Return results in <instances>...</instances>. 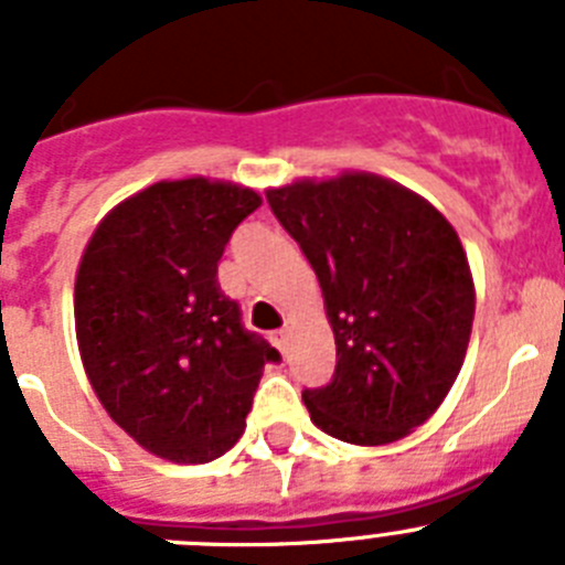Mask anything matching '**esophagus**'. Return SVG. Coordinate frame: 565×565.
Instances as JSON below:
<instances>
[{
  "label": "esophagus",
  "instance_id": "1",
  "mask_svg": "<svg viewBox=\"0 0 565 565\" xmlns=\"http://www.w3.org/2000/svg\"><path fill=\"white\" fill-rule=\"evenodd\" d=\"M271 342L277 344L279 351L286 353V344H288V331H286V328H279V331H274L271 333Z\"/></svg>",
  "mask_w": 565,
  "mask_h": 565
}]
</instances>
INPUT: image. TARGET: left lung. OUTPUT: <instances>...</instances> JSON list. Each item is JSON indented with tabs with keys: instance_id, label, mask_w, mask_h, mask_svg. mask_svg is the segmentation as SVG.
<instances>
[{
	"instance_id": "left-lung-1",
	"label": "left lung",
	"mask_w": 565,
	"mask_h": 565,
	"mask_svg": "<svg viewBox=\"0 0 565 565\" xmlns=\"http://www.w3.org/2000/svg\"><path fill=\"white\" fill-rule=\"evenodd\" d=\"M299 243L337 339L331 384L302 393L328 436L382 447L411 436L467 356L476 286L450 221L396 181L342 172L268 189Z\"/></svg>"
}]
</instances>
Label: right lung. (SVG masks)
<instances>
[{
    "instance_id": "right-lung-1",
    "label": "right lung",
    "mask_w": 565,
    "mask_h": 565,
    "mask_svg": "<svg viewBox=\"0 0 565 565\" xmlns=\"http://www.w3.org/2000/svg\"><path fill=\"white\" fill-rule=\"evenodd\" d=\"M263 203L209 178L161 181L96 226L76 274V339L98 402L143 450L206 463L246 430L266 362L279 353L239 322L217 263Z\"/></svg>"
}]
</instances>
